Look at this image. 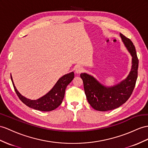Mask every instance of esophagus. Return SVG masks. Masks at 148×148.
Masks as SVG:
<instances>
[{"label": "esophagus", "mask_w": 148, "mask_h": 148, "mask_svg": "<svg viewBox=\"0 0 148 148\" xmlns=\"http://www.w3.org/2000/svg\"><path fill=\"white\" fill-rule=\"evenodd\" d=\"M83 71H84V69H83L82 67L80 66H78L75 68V73L76 74H80L82 73Z\"/></svg>", "instance_id": "esophagus-1"}]
</instances>
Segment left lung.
<instances>
[{"instance_id":"1","label":"left lung","mask_w":148,"mask_h":148,"mask_svg":"<svg viewBox=\"0 0 148 148\" xmlns=\"http://www.w3.org/2000/svg\"><path fill=\"white\" fill-rule=\"evenodd\" d=\"M120 36L132 57L131 71L127 77L113 86H106L87 73H81V77L88 103L95 110L107 111L116 109L126 103L135 87L138 78L139 60L132 41L122 34Z\"/></svg>"}]
</instances>
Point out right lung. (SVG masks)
Masks as SVG:
<instances>
[{"instance_id":"obj_1","label":"right lung","mask_w":148,"mask_h":148,"mask_svg":"<svg viewBox=\"0 0 148 148\" xmlns=\"http://www.w3.org/2000/svg\"><path fill=\"white\" fill-rule=\"evenodd\" d=\"M10 77L15 91L22 103L27 106L28 107L34 109L36 110L47 112L54 110L62 103L64 94H65L66 89L67 85L74 79V72H71L70 73L64 75L57 81L56 84L51 89V90H49L44 96L36 100L27 99L24 96H22L15 86L11 75Z\"/></svg>"}]
</instances>
